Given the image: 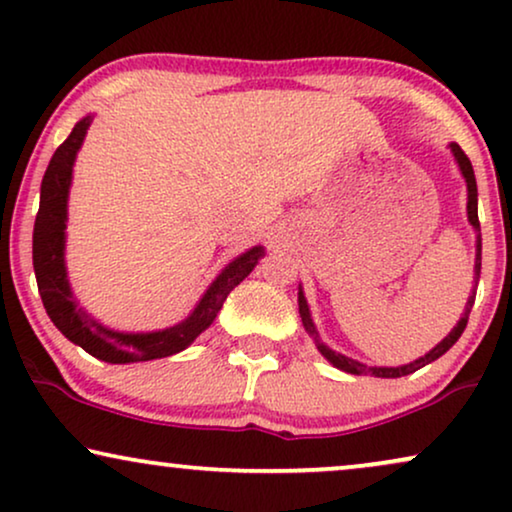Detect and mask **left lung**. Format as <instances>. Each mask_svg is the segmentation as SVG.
Returning a JSON list of instances; mask_svg holds the SVG:
<instances>
[{"label":"left lung","instance_id":"8db88e82","mask_svg":"<svg viewBox=\"0 0 512 512\" xmlns=\"http://www.w3.org/2000/svg\"><path fill=\"white\" fill-rule=\"evenodd\" d=\"M447 149L452 151L454 156V163H457L461 177L466 181V216H468V223H471L473 230H475V265H473V284L478 286L480 282V265H482V237H480V221H478V184H475V174H473V165L471 160L466 158V153L461 151V146L457 142H450L447 144ZM475 286L471 291V296L466 300V307H464V314H461V319L457 321V326L452 328L450 333L445 335L443 340L438 342L436 347L429 349L424 356H419V359L405 363V366H366V363L352 359V356H345L340 352H335L326 345L324 340H321V335L317 331V326H314V319H312V312H310V305H307V298H305V291L303 286L298 284V312H300V319H303V326L305 331L310 333V338L314 340V345H317L319 354L324 356V359L331 363L333 368L342 370V373H352V375H375V377H403V375H410L415 373V370L429 366L436 359H440L447 349H450L454 342L461 338V333H464V328L468 324V314L473 310V303H475Z\"/></svg>","mask_w":512,"mask_h":512}]
</instances>
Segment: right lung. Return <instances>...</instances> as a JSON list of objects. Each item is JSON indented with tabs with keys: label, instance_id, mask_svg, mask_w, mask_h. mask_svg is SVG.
Segmentation results:
<instances>
[{
	"label": "right lung",
	"instance_id": "add662e5",
	"mask_svg": "<svg viewBox=\"0 0 512 512\" xmlns=\"http://www.w3.org/2000/svg\"><path fill=\"white\" fill-rule=\"evenodd\" d=\"M93 114L83 116L69 137L53 153L51 163L41 179L39 214L34 221L32 235V263L37 286L41 293L48 317L55 328L72 340L74 345L86 349L95 359L107 363H137L151 359H165V356L184 352L202 331L214 324L216 314L221 312L228 293L235 289L249 272L256 268L265 256L263 244H256L240 256H235L219 275L212 279L207 291L202 293L198 303L186 319L179 324L158 328V331H116L104 326L100 319L88 314L76 300L72 284L67 277V207L69 188L74 179V163L79 156L83 139L88 135Z\"/></svg>",
	"mask_w": 512,
	"mask_h": 512
}]
</instances>
